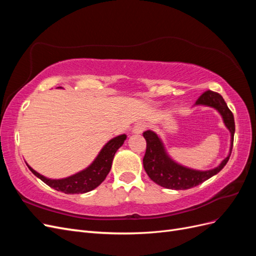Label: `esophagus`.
I'll return each mask as SVG.
<instances>
[{
  "instance_id": "obj_1",
  "label": "esophagus",
  "mask_w": 256,
  "mask_h": 256,
  "mask_svg": "<svg viewBox=\"0 0 256 256\" xmlns=\"http://www.w3.org/2000/svg\"><path fill=\"white\" fill-rule=\"evenodd\" d=\"M145 130V125L143 122H136V125L134 126L132 130H131V132L134 134H141L143 131Z\"/></svg>"
}]
</instances>
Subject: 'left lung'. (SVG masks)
Masks as SVG:
<instances>
[{"label":"left lung","instance_id":"1","mask_svg":"<svg viewBox=\"0 0 256 256\" xmlns=\"http://www.w3.org/2000/svg\"><path fill=\"white\" fill-rule=\"evenodd\" d=\"M203 106L212 108L218 112L223 120L224 126L230 134V152L218 166L210 170H196L178 164L170 156L166 147L159 134L152 130H146L143 136L146 140V152L143 158L145 172L150 180L161 187L172 190H186L196 187L209 178L218 174L226 166L233 148L235 122L233 113L230 112L226 102L218 92L207 90L200 96L193 106Z\"/></svg>","mask_w":256,"mask_h":256}]
</instances>
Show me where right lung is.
<instances>
[{
    "mask_svg": "<svg viewBox=\"0 0 256 256\" xmlns=\"http://www.w3.org/2000/svg\"><path fill=\"white\" fill-rule=\"evenodd\" d=\"M127 138L126 134H120L108 141L102 150H100L97 157L94 159L92 164L85 168L82 171L60 180H52L48 178L30 168L28 164V168L30 170L36 177L42 180L44 184H47L49 187L56 189L58 191L64 192L66 194H74V193H86L97 188L102 184L106 175L109 174L112 161L115 152H118L120 147L124 144Z\"/></svg>",
    "mask_w": 256,
    "mask_h": 256,
    "instance_id": "1",
    "label": "right lung"
}]
</instances>
